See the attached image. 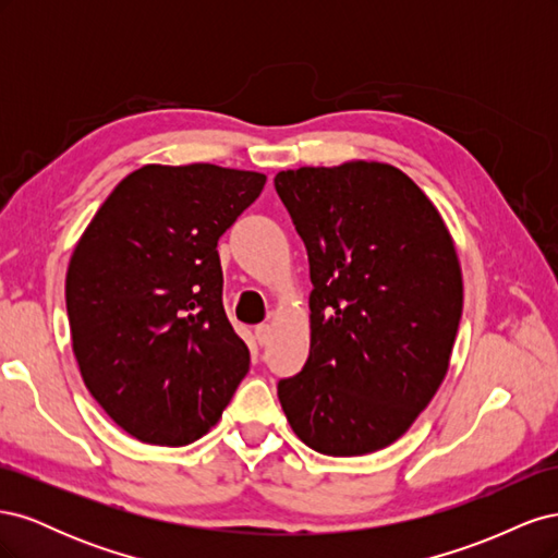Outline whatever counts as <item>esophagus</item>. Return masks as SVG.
I'll list each match as a JSON object with an SVG mask.
<instances>
[{
  "label": "esophagus",
  "mask_w": 558,
  "mask_h": 558,
  "mask_svg": "<svg viewBox=\"0 0 558 558\" xmlns=\"http://www.w3.org/2000/svg\"><path fill=\"white\" fill-rule=\"evenodd\" d=\"M256 340H258V344L263 347V344H267L269 342V335H272V328H269L267 324H260V326H256Z\"/></svg>",
  "instance_id": "34e87169"
}]
</instances>
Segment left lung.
<instances>
[{"label":"left lung","mask_w":558,"mask_h":558,"mask_svg":"<svg viewBox=\"0 0 558 558\" xmlns=\"http://www.w3.org/2000/svg\"><path fill=\"white\" fill-rule=\"evenodd\" d=\"M307 246L310 359L279 381L293 433L363 456L408 433L440 388L463 312L451 234L398 167L349 160L275 177Z\"/></svg>","instance_id":"left-lung-1"}]
</instances>
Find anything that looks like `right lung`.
I'll use <instances>...</instances> for the list:
<instances>
[{
	"label": "right lung",
	"instance_id": "add662e5",
	"mask_svg": "<svg viewBox=\"0 0 558 558\" xmlns=\"http://www.w3.org/2000/svg\"><path fill=\"white\" fill-rule=\"evenodd\" d=\"M265 181L209 162L144 165L74 246L64 281L74 359L99 408L142 442H195L248 373L216 244Z\"/></svg>",
	"mask_w": 558,
	"mask_h": 558
}]
</instances>
